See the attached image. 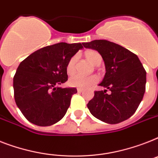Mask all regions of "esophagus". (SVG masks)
Segmentation results:
<instances>
[{
  "label": "esophagus",
  "mask_w": 158,
  "mask_h": 158,
  "mask_svg": "<svg viewBox=\"0 0 158 158\" xmlns=\"http://www.w3.org/2000/svg\"><path fill=\"white\" fill-rule=\"evenodd\" d=\"M77 92H79V93H81V92H83V88H77Z\"/></svg>",
  "instance_id": "obj_1"
}]
</instances>
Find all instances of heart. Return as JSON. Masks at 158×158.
I'll return each instance as SVG.
<instances>
[{
	"label": "heart",
	"instance_id": "1",
	"mask_svg": "<svg viewBox=\"0 0 158 158\" xmlns=\"http://www.w3.org/2000/svg\"><path fill=\"white\" fill-rule=\"evenodd\" d=\"M86 57L88 61L92 63L93 66H100L102 61V57L99 52L95 50H88L85 53ZM77 55H74L68 61L66 64V72L69 75H71L75 71V63L77 61ZM98 82V77L96 75L90 76H83L80 75H74L69 79V84L71 87L80 88H88L94 85Z\"/></svg>",
	"mask_w": 158,
	"mask_h": 158
}]
</instances>
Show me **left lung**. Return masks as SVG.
I'll return each mask as SVG.
<instances>
[{
    "mask_svg": "<svg viewBox=\"0 0 158 158\" xmlns=\"http://www.w3.org/2000/svg\"><path fill=\"white\" fill-rule=\"evenodd\" d=\"M97 50L103 58L106 73L88 108L95 118L110 124L119 123L132 116L145 92L146 71L136 55L123 46L106 40L83 43Z\"/></svg>",
    "mask_w": 158,
    "mask_h": 158,
    "instance_id": "left-lung-1",
    "label": "left lung"
}]
</instances>
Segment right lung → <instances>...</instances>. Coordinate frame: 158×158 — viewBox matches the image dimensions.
<instances>
[{
    "mask_svg": "<svg viewBox=\"0 0 158 158\" xmlns=\"http://www.w3.org/2000/svg\"><path fill=\"white\" fill-rule=\"evenodd\" d=\"M80 43L55 44L37 50L19 64L14 77L15 100L28 121L47 127L61 120L70 105L75 88H59L67 81L66 64Z\"/></svg>",
    "mask_w": 158,
    "mask_h": 158,
    "instance_id": "1",
    "label": "right lung"
}]
</instances>
